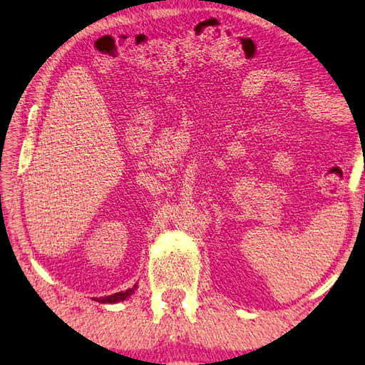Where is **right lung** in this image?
<instances>
[{
	"mask_svg": "<svg viewBox=\"0 0 365 365\" xmlns=\"http://www.w3.org/2000/svg\"><path fill=\"white\" fill-rule=\"evenodd\" d=\"M133 293V288L130 289H125V292H120V293H115L111 296H106V297H94V301H99L102 304H115V302H120V301H124L125 297H129L130 294Z\"/></svg>",
	"mask_w": 365,
	"mask_h": 365,
	"instance_id": "add662e5",
	"label": "right lung"
}]
</instances>
